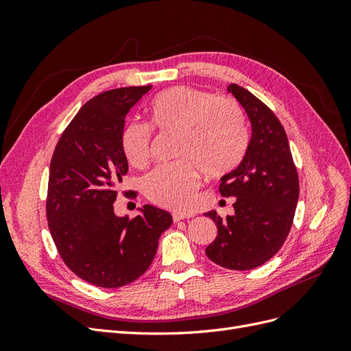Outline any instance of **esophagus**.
<instances>
[{"label":"esophagus","mask_w":351,"mask_h":351,"mask_svg":"<svg viewBox=\"0 0 351 351\" xmlns=\"http://www.w3.org/2000/svg\"><path fill=\"white\" fill-rule=\"evenodd\" d=\"M195 217L193 212H186V210H177V212H173V219L174 222H178L182 219H187V218H192Z\"/></svg>","instance_id":"esophagus-1"}]
</instances>
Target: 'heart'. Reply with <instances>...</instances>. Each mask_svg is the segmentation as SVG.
I'll return each instance as SVG.
<instances>
[{
  "label": "heart",
  "mask_w": 351,
  "mask_h": 351,
  "mask_svg": "<svg viewBox=\"0 0 351 351\" xmlns=\"http://www.w3.org/2000/svg\"><path fill=\"white\" fill-rule=\"evenodd\" d=\"M151 125L176 133L178 161L156 167L143 178V192L155 204L186 208L199 186V168L209 177L228 174L247 151L249 133L240 105L227 97L192 86L158 93L149 105ZM151 127L132 121L124 127L121 146L127 161L142 168L151 159Z\"/></svg>",
  "instance_id": "1"
}]
</instances>
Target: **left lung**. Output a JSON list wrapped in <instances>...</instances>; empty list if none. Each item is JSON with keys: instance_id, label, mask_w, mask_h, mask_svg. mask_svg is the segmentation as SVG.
<instances>
[{"instance_id": "left-lung-1", "label": "left lung", "mask_w": 351, "mask_h": 351, "mask_svg": "<svg viewBox=\"0 0 351 351\" xmlns=\"http://www.w3.org/2000/svg\"><path fill=\"white\" fill-rule=\"evenodd\" d=\"M228 92L241 104L252 137L240 165L221 178L219 193L236 197L234 215L209 217L218 236L206 256L219 267L249 271L268 262L284 244L299 200V176L282 124L247 89L231 83Z\"/></svg>"}]
</instances>
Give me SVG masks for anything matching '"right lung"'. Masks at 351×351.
<instances>
[{"instance_id": "right-lung-1", "label": "right lung", "mask_w": 351, "mask_h": 351, "mask_svg": "<svg viewBox=\"0 0 351 351\" xmlns=\"http://www.w3.org/2000/svg\"><path fill=\"white\" fill-rule=\"evenodd\" d=\"M151 88L111 89L89 99L62 132L51 159L47 219L52 240L79 278L102 289L143 275L159 236L173 224L167 210L151 205L132 219L114 214L117 187L129 171L121 146L125 117Z\"/></svg>"}]
</instances>
